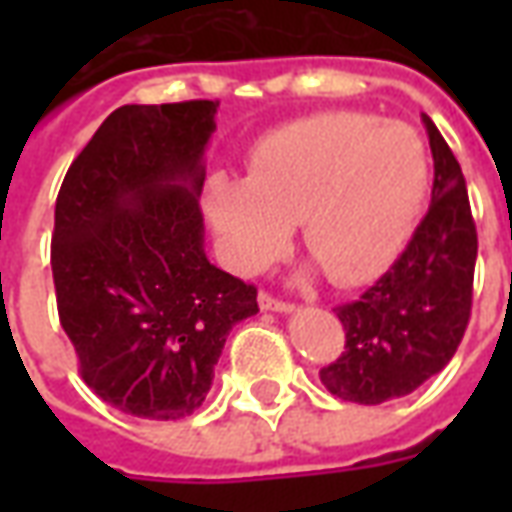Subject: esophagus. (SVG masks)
I'll return each instance as SVG.
<instances>
[{
  "mask_svg": "<svg viewBox=\"0 0 512 512\" xmlns=\"http://www.w3.org/2000/svg\"><path fill=\"white\" fill-rule=\"evenodd\" d=\"M257 301H260V310H268V312H290L293 310L288 301L274 299V296H271V293H266V290L257 296Z\"/></svg>",
  "mask_w": 512,
  "mask_h": 512,
  "instance_id": "1",
  "label": "esophagus"
}]
</instances>
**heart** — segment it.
Wrapping results in <instances>:
<instances>
[{
  "mask_svg": "<svg viewBox=\"0 0 512 512\" xmlns=\"http://www.w3.org/2000/svg\"><path fill=\"white\" fill-rule=\"evenodd\" d=\"M428 191L414 128L367 112H323L263 136L249 178L208 183L205 211L227 266L255 274L290 227L334 285H365L392 266Z\"/></svg>",
  "mask_w": 512,
  "mask_h": 512,
  "instance_id": "heart-1",
  "label": "heart"
}]
</instances>
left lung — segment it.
<instances>
[{"mask_svg":"<svg viewBox=\"0 0 512 512\" xmlns=\"http://www.w3.org/2000/svg\"><path fill=\"white\" fill-rule=\"evenodd\" d=\"M433 153V191L411 241L376 285L337 307L343 354L323 367L332 395L378 406L414 392L447 365L472 315L474 230L466 180L439 128L422 115Z\"/></svg>","mask_w":512,"mask_h":512,"instance_id":"8db88e82","label":"left lung"}]
</instances>
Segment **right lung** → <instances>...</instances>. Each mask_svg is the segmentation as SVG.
Returning a JSON list of instances; mask_svg holds the SVG:
<instances>
[{"mask_svg": "<svg viewBox=\"0 0 512 512\" xmlns=\"http://www.w3.org/2000/svg\"><path fill=\"white\" fill-rule=\"evenodd\" d=\"M219 101L128 104L73 158L54 208L57 312L84 384L142 419L202 406L257 288L202 249V153Z\"/></svg>", "mask_w": 512, "mask_h": 512, "instance_id": "1", "label": "right lung"}]
</instances>
